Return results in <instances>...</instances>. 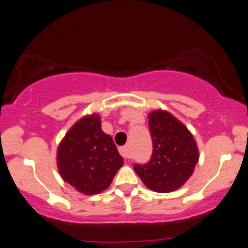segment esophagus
<instances>
[{
	"instance_id": "1",
	"label": "esophagus",
	"mask_w": 248,
	"mask_h": 248,
	"mask_svg": "<svg viewBox=\"0 0 248 248\" xmlns=\"http://www.w3.org/2000/svg\"><path fill=\"white\" fill-rule=\"evenodd\" d=\"M119 153L121 154V156L124 159H129L130 158V152H129V148L127 147V146H124V147H120L119 148Z\"/></svg>"
}]
</instances>
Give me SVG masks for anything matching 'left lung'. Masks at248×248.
<instances>
[{"label":"left lung","mask_w":248,"mask_h":248,"mask_svg":"<svg viewBox=\"0 0 248 248\" xmlns=\"http://www.w3.org/2000/svg\"><path fill=\"white\" fill-rule=\"evenodd\" d=\"M153 154L146 164L134 170L145 186L156 192H172L192 175L199 160L193 136L183 124L166 111H153L148 116Z\"/></svg>","instance_id":"8db88e82"}]
</instances>
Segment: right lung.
I'll list each match as a JSON object with an SVG mask.
<instances>
[{"label":"right lung","mask_w":248,"mask_h":248,"mask_svg":"<svg viewBox=\"0 0 248 248\" xmlns=\"http://www.w3.org/2000/svg\"><path fill=\"white\" fill-rule=\"evenodd\" d=\"M123 164L113 139L101 129L97 114L82 118L73 125L57 151L62 180L88 195L108 189Z\"/></svg>","instance_id":"obj_1"}]
</instances>
